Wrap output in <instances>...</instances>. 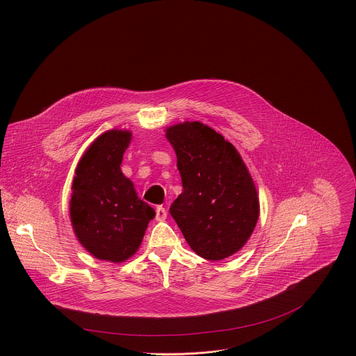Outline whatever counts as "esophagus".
Wrapping results in <instances>:
<instances>
[{
  "label": "esophagus",
  "instance_id": "1",
  "mask_svg": "<svg viewBox=\"0 0 356 356\" xmlns=\"http://www.w3.org/2000/svg\"><path fill=\"white\" fill-rule=\"evenodd\" d=\"M166 216H168V213H166L163 207H156V209H155V218H156V221H163L166 218Z\"/></svg>",
  "mask_w": 356,
  "mask_h": 356
}]
</instances>
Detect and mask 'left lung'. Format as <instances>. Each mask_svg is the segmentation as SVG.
<instances>
[{
    "instance_id": "1",
    "label": "left lung",
    "mask_w": 356,
    "mask_h": 356,
    "mask_svg": "<svg viewBox=\"0 0 356 356\" xmlns=\"http://www.w3.org/2000/svg\"><path fill=\"white\" fill-rule=\"evenodd\" d=\"M183 193L170 207L190 248L222 260L249 241L260 216L254 181L236 148L211 127L186 121L166 128Z\"/></svg>"
}]
</instances>
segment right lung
Segmentation results:
<instances>
[{
  "instance_id": "1",
  "label": "right lung",
  "mask_w": 356,
  "mask_h": 356,
  "mask_svg": "<svg viewBox=\"0 0 356 356\" xmlns=\"http://www.w3.org/2000/svg\"><path fill=\"white\" fill-rule=\"evenodd\" d=\"M132 132L110 129L81 156L72 179L70 220L78 242L95 257L124 263L142 245L155 211L138 197L121 163Z\"/></svg>"
}]
</instances>
